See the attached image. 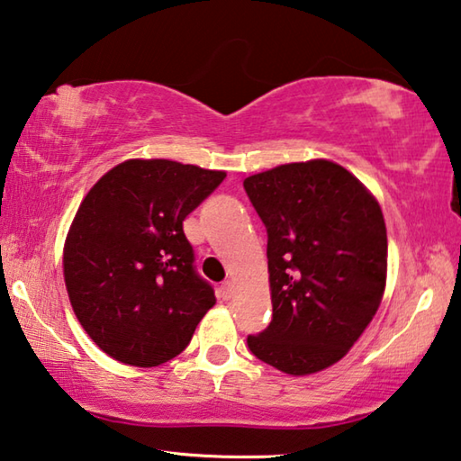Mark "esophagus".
<instances>
[{"label":"esophagus","mask_w":461,"mask_h":461,"mask_svg":"<svg viewBox=\"0 0 461 461\" xmlns=\"http://www.w3.org/2000/svg\"><path fill=\"white\" fill-rule=\"evenodd\" d=\"M230 295H232V284L230 281H224L221 285V297L222 300H230Z\"/></svg>","instance_id":"obj_1"}]
</instances>
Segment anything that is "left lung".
Segmentation results:
<instances>
[{"instance_id":"8db88e82","label":"left lung","mask_w":461,"mask_h":461,"mask_svg":"<svg viewBox=\"0 0 461 461\" xmlns=\"http://www.w3.org/2000/svg\"><path fill=\"white\" fill-rule=\"evenodd\" d=\"M245 192L267 229L273 318L247 338L257 358L287 375L332 366L365 332L386 284L381 206L328 159L249 176Z\"/></svg>"}]
</instances>
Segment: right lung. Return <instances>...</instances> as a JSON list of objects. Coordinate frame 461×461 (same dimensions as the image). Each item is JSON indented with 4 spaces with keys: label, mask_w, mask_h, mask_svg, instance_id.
Instances as JSON below:
<instances>
[{
    "label": "right lung",
    "mask_w": 461,
    "mask_h": 461,
    "mask_svg": "<svg viewBox=\"0 0 461 461\" xmlns=\"http://www.w3.org/2000/svg\"><path fill=\"white\" fill-rule=\"evenodd\" d=\"M224 177L169 159H127L85 196L64 245V281L80 326L111 358L164 365L216 303L182 222Z\"/></svg>",
    "instance_id": "1"
}]
</instances>
